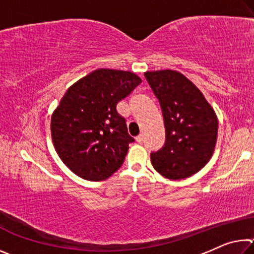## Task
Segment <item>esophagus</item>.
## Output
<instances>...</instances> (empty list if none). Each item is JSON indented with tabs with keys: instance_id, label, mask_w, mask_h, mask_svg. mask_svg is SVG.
I'll return each instance as SVG.
<instances>
[{
	"instance_id": "obj_1",
	"label": "esophagus",
	"mask_w": 254,
	"mask_h": 254,
	"mask_svg": "<svg viewBox=\"0 0 254 254\" xmlns=\"http://www.w3.org/2000/svg\"><path fill=\"white\" fill-rule=\"evenodd\" d=\"M135 140H136L137 143H142V142H143V135H142V134L137 135V136L135 137Z\"/></svg>"
}]
</instances>
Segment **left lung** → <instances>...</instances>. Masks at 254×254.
Returning a JSON list of instances; mask_svg holds the SVG:
<instances>
[{
  "label": "left lung",
  "instance_id": "1",
  "mask_svg": "<svg viewBox=\"0 0 254 254\" xmlns=\"http://www.w3.org/2000/svg\"><path fill=\"white\" fill-rule=\"evenodd\" d=\"M160 103L166 143L151 153L153 168L168 179L190 177L213 156L218 121L203 93L182 72L165 69L144 72Z\"/></svg>",
  "mask_w": 254,
  "mask_h": 254
}]
</instances>
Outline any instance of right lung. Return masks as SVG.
Instances as JSON below:
<instances>
[{
    "label": "right lung",
    "mask_w": 254,
    "mask_h": 254,
    "mask_svg": "<svg viewBox=\"0 0 254 254\" xmlns=\"http://www.w3.org/2000/svg\"><path fill=\"white\" fill-rule=\"evenodd\" d=\"M141 81L134 72L101 68L72 84L60 100L51 137L59 158L78 177L100 182L122 166L134 139L117 104Z\"/></svg>",
    "instance_id": "obj_1"
}]
</instances>
